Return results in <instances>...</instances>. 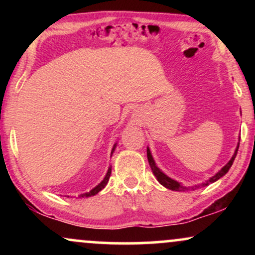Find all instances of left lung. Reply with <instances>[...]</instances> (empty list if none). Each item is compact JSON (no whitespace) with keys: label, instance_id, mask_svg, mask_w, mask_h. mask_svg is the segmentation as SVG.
I'll list each match as a JSON object with an SVG mask.
<instances>
[{"label":"left lung","instance_id":"8db88e82","mask_svg":"<svg viewBox=\"0 0 255 255\" xmlns=\"http://www.w3.org/2000/svg\"><path fill=\"white\" fill-rule=\"evenodd\" d=\"M239 145H240V144H239ZM239 145H238V147H236V151H235V153H234L233 158H231V159L229 160V163H228L227 165H224L223 168H222L221 170H219V171L217 172V174L215 175V176L210 178V180L207 181V182H204V183H201V184H198V186H195V187H192L193 191H194V189L201 188V187L207 186V184L215 182V181H217L218 178H221L222 176H224V175L228 172V170H229V169H230V166L233 165L234 159H235L236 154H238ZM147 159H148V163H150L151 170H152V172H153V174H154V176H156V178L158 180V182H159L160 184H163V186H164L165 188H169V189H171V191H177V192L188 191V188H187V187H183L182 184H181L180 182H177V181H175V180H172V178L168 177V176H166V175L164 174V172H162V171L159 170V169L157 168L156 163H154L153 158H152L151 152H150V150H148V148H147Z\"/></svg>","mask_w":255,"mask_h":255}]
</instances>
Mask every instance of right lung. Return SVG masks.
<instances>
[{"label":"right lung","mask_w":255,"mask_h":255,"mask_svg":"<svg viewBox=\"0 0 255 255\" xmlns=\"http://www.w3.org/2000/svg\"><path fill=\"white\" fill-rule=\"evenodd\" d=\"M115 147H116V145H114V148H113V151H111V154H113V152H114V150H115ZM110 174H111V168H109V170H108V172H107V175H105V177H104V180L102 181L101 183L98 184L97 187H95V188L92 189V191H90L89 193H85V194H83L81 195V197H92V195H95V194H97L98 192H101L102 189L104 188L105 186H107V183H108V181H109V177H110Z\"/></svg>","instance_id":"right-lung-1"}]
</instances>
